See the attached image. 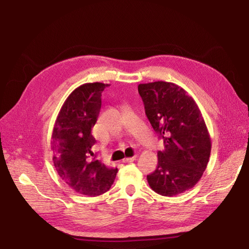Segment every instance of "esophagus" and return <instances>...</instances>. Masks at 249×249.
<instances>
[{
    "label": "esophagus",
    "mask_w": 249,
    "mask_h": 249,
    "mask_svg": "<svg viewBox=\"0 0 249 249\" xmlns=\"http://www.w3.org/2000/svg\"><path fill=\"white\" fill-rule=\"evenodd\" d=\"M136 160V156H132V157H125V159L123 160V162L124 163H129V162H132Z\"/></svg>",
    "instance_id": "1"
}]
</instances>
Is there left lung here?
<instances>
[{
  "instance_id": "8db88e82",
  "label": "left lung",
  "mask_w": 249,
  "mask_h": 249,
  "mask_svg": "<svg viewBox=\"0 0 249 249\" xmlns=\"http://www.w3.org/2000/svg\"><path fill=\"white\" fill-rule=\"evenodd\" d=\"M138 93L154 131L163 139L159 163L147 175L151 189L174 196L195 187L207 168L211 139L196 101L178 84L166 81L141 83Z\"/></svg>"
}]
</instances>
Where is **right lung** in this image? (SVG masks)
I'll return each instance as SVG.
<instances>
[{"instance_id": "obj_1", "label": "right lung", "mask_w": 249, "mask_h": 249, "mask_svg": "<svg viewBox=\"0 0 249 249\" xmlns=\"http://www.w3.org/2000/svg\"><path fill=\"white\" fill-rule=\"evenodd\" d=\"M110 84L84 83L61 107L52 134L53 166L65 184L79 195L98 196L110 190L118 169L95 159L92 135L101 107V94Z\"/></svg>"}]
</instances>
